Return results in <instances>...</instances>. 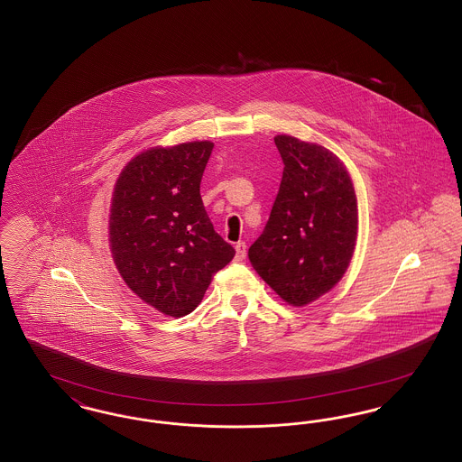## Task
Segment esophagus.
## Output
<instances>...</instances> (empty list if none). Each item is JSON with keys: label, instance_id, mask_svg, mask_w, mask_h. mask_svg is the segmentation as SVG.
Wrapping results in <instances>:
<instances>
[{"label": "esophagus", "instance_id": "obj_1", "mask_svg": "<svg viewBox=\"0 0 462 462\" xmlns=\"http://www.w3.org/2000/svg\"><path fill=\"white\" fill-rule=\"evenodd\" d=\"M245 253H247L245 242H237V244H236V260L242 262V260L245 258Z\"/></svg>", "mask_w": 462, "mask_h": 462}]
</instances>
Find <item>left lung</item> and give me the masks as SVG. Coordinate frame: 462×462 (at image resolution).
<instances>
[{
  "label": "left lung",
  "mask_w": 462,
  "mask_h": 462,
  "mask_svg": "<svg viewBox=\"0 0 462 462\" xmlns=\"http://www.w3.org/2000/svg\"><path fill=\"white\" fill-rule=\"evenodd\" d=\"M284 161L279 194L249 262L284 301L305 307L345 275L352 262L358 209L352 178L328 149L277 134Z\"/></svg>",
  "instance_id": "8db88e82"
}]
</instances>
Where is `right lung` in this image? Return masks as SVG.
<instances>
[{"label":"right lung","mask_w":462,"mask_h":462,"mask_svg":"<svg viewBox=\"0 0 462 462\" xmlns=\"http://www.w3.org/2000/svg\"><path fill=\"white\" fill-rule=\"evenodd\" d=\"M211 142L154 147L133 157L116 181L109 241L133 292L164 315L198 308L213 275L236 256L215 232L200 180Z\"/></svg>","instance_id":"add662e5"}]
</instances>
